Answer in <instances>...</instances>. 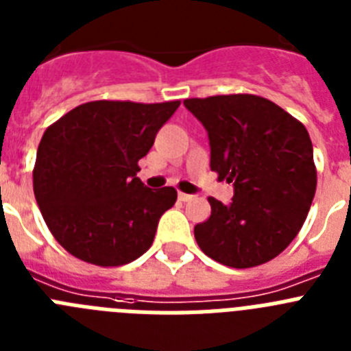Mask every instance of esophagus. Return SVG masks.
Segmentation results:
<instances>
[{
	"label": "esophagus",
	"mask_w": 351,
	"mask_h": 351,
	"mask_svg": "<svg viewBox=\"0 0 351 351\" xmlns=\"http://www.w3.org/2000/svg\"><path fill=\"white\" fill-rule=\"evenodd\" d=\"M178 197H179V200H181V202H188V200H191V198H193V195H190V193H179Z\"/></svg>",
	"instance_id": "esophagus-1"
}]
</instances>
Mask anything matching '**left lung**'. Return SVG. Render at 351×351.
<instances>
[{"label": "left lung", "mask_w": 351, "mask_h": 351, "mask_svg": "<svg viewBox=\"0 0 351 351\" xmlns=\"http://www.w3.org/2000/svg\"><path fill=\"white\" fill-rule=\"evenodd\" d=\"M206 128L210 170L234 184L230 204L209 198L195 226L200 250L234 269L278 256L299 234L316 190L313 144L302 123L255 95L184 100Z\"/></svg>", "instance_id": "1"}]
</instances>
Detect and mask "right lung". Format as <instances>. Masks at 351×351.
<instances>
[{
    "label": "right lung",
    "mask_w": 351,
    "mask_h": 351,
    "mask_svg": "<svg viewBox=\"0 0 351 351\" xmlns=\"http://www.w3.org/2000/svg\"><path fill=\"white\" fill-rule=\"evenodd\" d=\"M181 101H89L49 126L36 151L33 190L68 253L101 267L137 260L176 204L172 186L149 190L138 160Z\"/></svg>",
    "instance_id": "right-lung-1"
}]
</instances>
